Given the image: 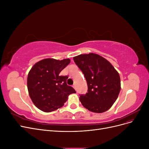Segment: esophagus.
<instances>
[{"label": "esophagus", "mask_w": 149, "mask_h": 149, "mask_svg": "<svg viewBox=\"0 0 149 149\" xmlns=\"http://www.w3.org/2000/svg\"><path fill=\"white\" fill-rule=\"evenodd\" d=\"M73 87L76 89V84H74L73 85Z\"/></svg>", "instance_id": "34e87169"}]
</instances>
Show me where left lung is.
<instances>
[{
  "label": "left lung",
  "mask_w": 149,
  "mask_h": 149,
  "mask_svg": "<svg viewBox=\"0 0 149 149\" xmlns=\"http://www.w3.org/2000/svg\"><path fill=\"white\" fill-rule=\"evenodd\" d=\"M73 60L84 74L88 84V93L79 97L82 105L96 113L109 109L120 90L118 72L109 61L96 53L81 54Z\"/></svg>",
  "instance_id": "left-lung-1"
}]
</instances>
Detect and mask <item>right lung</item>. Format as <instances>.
Returning a JSON list of instances; mask_svg holds the SVG:
<instances>
[{
    "instance_id": "1",
    "label": "right lung",
    "mask_w": 149,
    "mask_h": 149,
    "mask_svg": "<svg viewBox=\"0 0 149 149\" xmlns=\"http://www.w3.org/2000/svg\"><path fill=\"white\" fill-rule=\"evenodd\" d=\"M69 58L62 60L45 58L38 61L30 70L27 88L31 101L38 109L45 112L63 106L69 95L75 90L66 84L67 76L60 72L70 64Z\"/></svg>"
}]
</instances>
